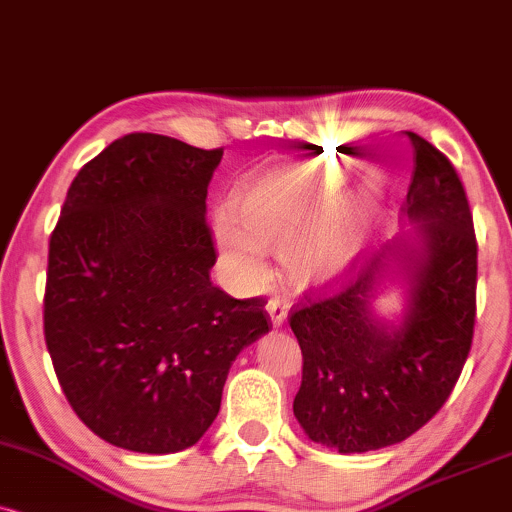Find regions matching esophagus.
<instances>
[{"label": "esophagus", "instance_id": "obj_1", "mask_svg": "<svg viewBox=\"0 0 512 512\" xmlns=\"http://www.w3.org/2000/svg\"><path fill=\"white\" fill-rule=\"evenodd\" d=\"M268 313H270V320H273V325L280 327L287 320L289 301L285 296H273V299L268 301Z\"/></svg>", "mask_w": 512, "mask_h": 512}]
</instances>
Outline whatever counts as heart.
Returning <instances> with one entry per match:
<instances>
[{
	"label": "heart",
	"mask_w": 512,
	"mask_h": 512,
	"mask_svg": "<svg viewBox=\"0 0 512 512\" xmlns=\"http://www.w3.org/2000/svg\"><path fill=\"white\" fill-rule=\"evenodd\" d=\"M349 178L351 168L342 159L285 163L251 178L235 199L239 223L227 213L213 220L230 268L246 282L256 280L266 270L263 246H270L301 285L344 273L380 197L377 180H368L356 199L339 201Z\"/></svg>",
	"instance_id": "b5f03b06"
}]
</instances>
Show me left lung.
Listing matches in <instances>:
<instances>
[{
	"instance_id": "obj_1",
	"label": "left lung",
	"mask_w": 512,
	"mask_h": 512,
	"mask_svg": "<svg viewBox=\"0 0 512 512\" xmlns=\"http://www.w3.org/2000/svg\"><path fill=\"white\" fill-rule=\"evenodd\" d=\"M408 140L415 163L406 213L418 246H382L342 287L304 296L289 315L304 356L294 415L308 439L339 453L399 444L430 422L475 334L477 237L465 187L437 147L415 132ZM391 267H403L411 287L396 328L369 311Z\"/></svg>"
}]
</instances>
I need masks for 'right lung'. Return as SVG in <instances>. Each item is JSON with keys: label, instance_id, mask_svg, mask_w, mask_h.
Here are the masks:
<instances>
[{"label": "right lung", "instance_id": "obj_1", "mask_svg": "<svg viewBox=\"0 0 512 512\" xmlns=\"http://www.w3.org/2000/svg\"><path fill=\"white\" fill-rule=\"evenodd\" d=\"M220 159L125 135L80 168L49 239L44 342L75 415L118 449L197 444L237 353L273 327L263 296L211 282L206 194Z\"/></svg>", "mask_w": 512, "mask_h": 512}]
</instances>
